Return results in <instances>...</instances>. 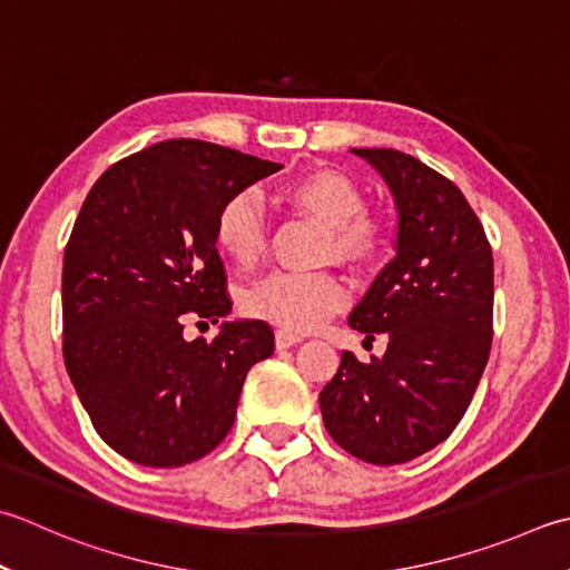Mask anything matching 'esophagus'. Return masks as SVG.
I'll list each match as a JSON object with an SVG mask.
<instances>
[{
  "instance_id": "34e87169",
  "label": "esophagus",
  "mask_w": 570,
  "mask_h": 570,
  "mask_svg": "<svg viewBox=\"0 0 570 570\" xmlns=\"http://www.w3.org/2000/svg\"><path fill=\"white\" fill-rule=\"evenodd\" d=\"M301 341H304V336H298V333H294V331H284V328L276 331V348L278 351L292 348V345H296Z\"/></svg>"
}]
</instances>
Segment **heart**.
Instances as JSON below:
<instances>
[{"label":"heart","instance_id":"obj_1","mask_svg":"<svg viewBox=\"0 0 570 570\" xmlns=\"http://www.w3.org/2000/svg\"><path fill=\"white\" fill-rule=\"evenodd\" d=\"M278 197L328 227L323 254L348 264H371L387 247L385 222L365 212L363 189L348 175L316 167L288 180ZM215 244L239 269H252L266 252V212L252 189L234 193L215 217ZM348 304V286L331 272H274L247 296L252 316L284 331H314Z\"/></svg>","mask_w":570,"mask_h":570}]
</instances>
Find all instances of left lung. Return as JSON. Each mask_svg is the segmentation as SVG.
<instances>
[{
    "label": "left lung",
    "instance_id": "left-lung-1",
    "mask_svg": "<svg viewBox=\"0 0 570 570\" xmlns=\"http://www.w3.org/2000/svg\"><path fill=\"white\" fill-rule=\"evenodd\" d=\"M395 197V259L348 326L387 336L383 358L343 351L321 390L323 425L345 452L403 464L444 442L472 403L492 348L494 259L482 222L448 177L390 148L351 150Z\"/></svg>",
    "mask_w": 570,
    "mask_h": 570
}]
</instances>
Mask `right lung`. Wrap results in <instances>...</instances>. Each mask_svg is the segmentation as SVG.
I'll return each instance as SVG.
<instances>
[{
    "mask_svg": "<svg viewBox=\"0 0 570 570\" xmlns=\"http://www.w3.org/2000/svg\"><path fill=\"white\" fill-rule=\"evenodd\" d=\"M278 163L177 138L98 177L63 252V363L108 448L142 466L209 454L237 417L249 367L274 353L269 323L225 321L185 341V321L232 311L215 217Z\"/></svg>",
    "mask_w": 570,
    "mask_h": 570,
    "instance_id": "add662e5",
    "label": "right lung"
}]
</instances>
